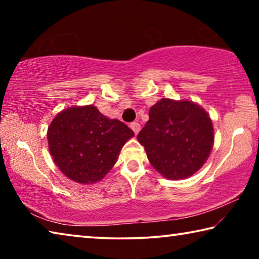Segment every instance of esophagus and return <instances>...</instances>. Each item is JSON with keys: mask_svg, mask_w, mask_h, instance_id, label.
I'll list each match as a JSON object with an SVG mask.
<instances>
[{"mask_svg": "<svg viewBox=\"0 0 259 259\" xmlns=\"http://www.w3.org/2000/svg\"><path fill=\"white\" fill-rule=\"evenodd\" d=\"M130 128L133 129V131L136 135H137L140 131V124L138 123V122H133V123L130 124Z\"/></svg>", "mask_w": 259, "mask_h": 259, "instance_id": "34e87169", "label": "esophagus"}]
</instances>
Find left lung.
<instances>
[{
  "instance_id": "8db88e82",
  "label": "left lung",
  "mask_w": 259,
  "mask_h": 259,
  "mask_svg": "<svg viewBox=\"0 0 259 259\" xmlns=\"http://www.w3.org/2000/svg\"><path fill=\"white\" fill-rule=\"evenodd\" d=\"M150 120L137 139L147 159L162 176L177 181L194 175L213 146L209 114L191 100L162 98L150 108Z\"/></svg>"
}]
</instances>
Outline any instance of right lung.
Segmentation results:
<instances>
[{
    "label": "right lung",
    "mask_w": 259,
    "mask_h": 259,
    "mask_svg": "<svg viewBox=\"0 0 259 259\" xmlns=\"http://www.w3.org/2000/svg\"><path fill=\"white\" fill-rule=\"evenodd\" d=\"M52 160L78 184L100 182L109 172L124 144L135 134L128 125L103 115L94 105L59 112L48 128Z\"/></svg>",
    "instance_id": "1"
}]
</instances>
